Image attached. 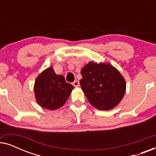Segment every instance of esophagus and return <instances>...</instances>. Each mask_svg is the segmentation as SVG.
<instances>
[{"instance_id":"1","label":"esophagus","mask_w":156,"mask_h":156,"mask_svg":"<svg viewBox=\"0 0 156 156\" xmlns=\"http://www.w3.org/2000/svg\"><path fill=\"white\" fill-rule=\"evenodd\" d=\"M72 84H73L74 87H76L79 86V84H80V82H79L78 81H74V82H72Z\"/></svg>"}]
</instances>
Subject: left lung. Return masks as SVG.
<instances>
[{
    "mask_svg": "<svg viewBox=\"0 0 156 156\" xmlns=\"http://www.w3.org/2000/svg\"><path fill=\"white\" fill-rule=\"evenodd\" d=\"M81 74L82 91L89 103L97 109H112L123 99L126 81L110 64L90 62L82 68Z\"/></svg>",
    "mask_w": 156,
    "mask_h": 156,
    "instance_id": "1",
    "label": "left lung"
}]
</instances>
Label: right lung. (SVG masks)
<instances>
[{
  "mask_svg": "<svg viewBox=\"0 0 156 156\" xmlns=\"http://www.w3.org/2000/svg\"><path fill=\"white\" fill-rule=\"evenodd\" d=\"M74 87L62 75L55 74L52 67L44 70L35 82L36 101L42 108L55 110L62 106Z\"/></svg>",
  "mask_w": 156,
  "mask_h": 156,
  "instance_id": "add662e5",
  "label": "right lung"
}]
</instances>
